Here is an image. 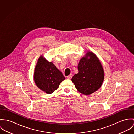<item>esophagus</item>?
Wrapping results in <instances>:
<instances>
[{
    "mask_svg": "<svg viewBox=\"0 0 134 134\" xmlns=\"http://www.w3.org/2000/svg\"><path fill=\"white\" fill-rule=\"evenodd\" d=\"M72 77V74H70V75H69L68 76H67V78L68 79H71Z\"/></svg>",
    "mask_w": 134,
    "mask_h": 134,
    "instance_id": "obj_1",
    "label": "esophagus"
}]
</instances>
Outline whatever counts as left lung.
I'll return each mask as SVG.
<instances>
[{"label":"left lung","instance_id":"8db88e82","mask_svg":"<svg viewBox=\"0 0 134 134\" xmlns=\"http://www.w3.org/2000/svg\"><path fill=\"white\" fill-rule=\"evenodd\" d=\"M78 73L71 81L77 91L89 95L99 89L103 82L104 71L100 60L92 51H87L77 65Z\"/></svg>","mask_w":134,"mask_h":134}]
</instances>
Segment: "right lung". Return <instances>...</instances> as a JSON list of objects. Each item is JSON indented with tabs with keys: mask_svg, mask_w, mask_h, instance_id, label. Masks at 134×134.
Here are the masks:
<instances>
[{
	"mask_svg": "<svg viewBox=\"0 0 134 134\" xmlns=\"http://www.w3.org/2000/svg\"><path fill=\"white\" fill-rule=\"evenodd\" d=\"M33 77L37 87L47 94L53 93L65 79L52 62H48L42 55L37 62Z\"/></svg>",
	"mask_w": 134,
	"mask_h": 134,
	"instance_id": "add662e5",
	"label": "right lung"
}]
</instances>
